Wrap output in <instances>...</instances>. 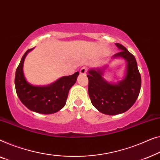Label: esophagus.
I'll return each mask as SVG.
<instances>
[{
    "instance_id": "1",
    "label": "esophagus",
    "mask_w": 160,
    "mask_h": 160,
    "mask_svg": "<svg viewBox=\"0 0 160 160\" xmlns=\"http://www.w3.org/2000/svg\"><path fill=\"white\" fill-rule=\"evenodd\" d=\"M88 71V69L86 67H82V68H81L80 71V74H82V75H85V73L87 72Z\"/></svg>"
}]
</instances>
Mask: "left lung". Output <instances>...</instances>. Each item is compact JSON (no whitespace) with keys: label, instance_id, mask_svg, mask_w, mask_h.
<instances>
[{"label":"left lung","instance_id":"obj_1","mask_svg":"<svg viewBox=\"0 0 160 160\" xmlns=\"http://www.w3.org/2000/svg\"><path fill=\"white\" fill-rule=\"evenodd\" d=\"M120 52L114 58H123L127 62L125 79L118 85L109 83L102 78L101 69H91L88 78L89 97L92 104L103 114L114 115L128 111L138 98L141 86V78L135 57L120 43H116Z\"/></svg>","mask_w":160,"mask_h":160}]
</instances>
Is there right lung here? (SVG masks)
<instances>
[{
  "label": "right lung",
  "instance_id": "obj_1",
  "mask_svg": "<svg viewBox=\"0 0 160 160\" xmlns=\"http://www.w3.org/2000/svg\"><path fill=\"white\" fill-rule=\"evenodd\" d=\"M28 49L22 57L15 74V88L18 97L22 103L31 111L40 114H53L66 104L70 88L75 84L79 72L65 76L48 86L37 87L27 82L23 73L24 58Z\"/></svg>",
  "mask_w": 160,
  "mask_h": 160
}]
</instances>
